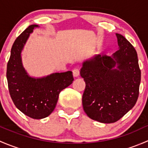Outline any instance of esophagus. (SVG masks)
Wrapping results in <instances>:
<instances>
[{
	"label": "esophagus",
	"instance_id": "1",
	"mask_svg": "<svg viewBox=\"0 0 148 148\" xmlns=\"http://www.w3.org/2000/svg\"><path fill=\"white\" fill-rule=\"evenodd\" d=\"M72 73H73V76H74V77H77L79 75V70L78 69H73Z\"/></svg>",
	"mask_w": 148,
	"mask_h": 148
}]
</instances>
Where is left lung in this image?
<instances>
[{
    "mask_svg": "<svg viewBox=\"0 0 148 148\" xmlns=\"http://www.w3.org/2000/svg\"><path fill=\"white\" fill-rule=\"evenodd\" d=\"M119 50L112 56L96 55L82 64L80 75L86 86L82 105L89 118L113 123L135 106L141 71L138 53L121 34H116Z\"/></svg>",
    "mask_w": 148,
    "mask_h": 148,
    "instance_id": "1",
    "label": "left lung"
}]
</instances>
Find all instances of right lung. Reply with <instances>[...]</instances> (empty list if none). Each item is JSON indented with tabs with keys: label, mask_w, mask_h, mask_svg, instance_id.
<instances>
[{
	"label": "right lung",
	"mask_w": 148,
	"mask_h": 148,
	"mask_svg": "<svg viewBox=\"0 0 148 148\" xmlns=\"http://www.w3.org/2000/svg\"><path fill=\"white\" fill-rule=\"evenodd\" d=\"M38 25H31L13 43L7 64V81L9 93L16 107L33 119H43L50 115L57 103L61 91L74 81L71 71L53 73L41 78L30 77L23 68V50L30 34Z\"/></svg>",
	"instance_id": "add662e5"
}]
</instances>
